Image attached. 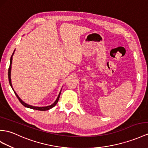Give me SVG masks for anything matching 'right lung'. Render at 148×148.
Segmentation results:
<instances>
[{"instance_id":"obj_1","label":"right lung","mask_w":148,"mask_h":148,"mask_svg":"<svg viewBox=\"0 0 148 148\" xmlns=\"http://www.w3.org/2000/svg\"><path fill=\"white\" fill-rule=\"evenodd\" d=\"M14 53H14H12V55L11 56V57H10V65H9V70H8V77H9V84L10 85V86H11L12 90H14V93H15V94L16 95V97H17V99H19V100L20 101V102L23 104V105L26 107H27V108H30V109H34V110H42V111H45V110H48L50 109H51V108H53V107H55L56 103H58V100H59V98H60V94H61V92H62V90H61V91L59 93L58 96V98L56 100V101L54 102L53 104H51V106H46V107H34V106H30V105H28V104L26 103L25 102H24L22 100H21L19 97L17 95V93L15 92V91H14V90L12 88V83H11V78H10V71H11V64H12V56H13V55Z\"/></svg>"}]
</instances>
